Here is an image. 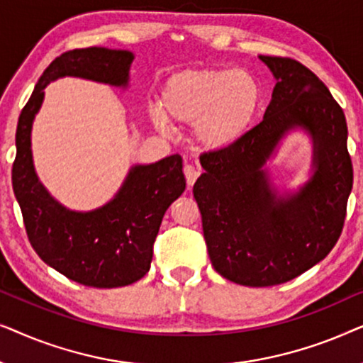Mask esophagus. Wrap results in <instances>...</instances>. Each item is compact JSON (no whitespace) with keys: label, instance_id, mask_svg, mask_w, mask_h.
Segmentation results:
<instances>
[{"label":"esophagus","instance_id":"1","mask_svg":"<svg viewBox=\"0 0 363 363\" xmlns=\"http://www.w3.org/2000/svg\"><path fill=\"white\" fill-rule=\"evenodd\" d=\"M183 173H185L188 188H190L193 183L196 182L198 177H200V170H198L196 167H193L191 163H185V167H183Z\"/></svg>","mask_w":363,"mask_h":363}]
</instances>
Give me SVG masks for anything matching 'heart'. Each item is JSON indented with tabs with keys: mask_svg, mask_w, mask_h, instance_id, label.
Wrapping results in <instances>:
<instances>
[{
	"mask_svg": "<svg viewBox=\"0 0 363 363\" xmlns=\"http://www.w3.org/2000/svg\"><path fill=\"white\" fill-rule=\"evenodd\" d=\"M261 102L255 77L233 69H185L167 79L157 127L168 121L193 125V138L205 150H226L250 128Z\"/></svg>",
	"mask_w": 363,
	"mask_h": 363,
	"instance_id": "1",
	"label": "heart"
}]
</instances>
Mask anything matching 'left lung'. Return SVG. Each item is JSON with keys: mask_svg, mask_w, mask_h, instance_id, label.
<instances>
[{"mask_svg": "<svg viewBox=\"0 0 363 363\" xmlns=\"http://www.w3.org/2000/svg\"><path fill=\"white\" fill-rule=\"evenodd\" d=\"M261 59L277 79L264 118L226 150L201 153L205 173L193 185L213 267L251 287L294 279L329 255L354 183L345 116L325 84L296 59ZM296 126L315 138L316 172L299 194L277 199L260 167Z\"/></svg>", "mask_w": 363, "mask_h": 363, "instance_id": "1", "label": "left lung"}]
</instances>
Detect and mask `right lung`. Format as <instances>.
I'll return each mask as SVG.
<instances>
[{
  "label": "right lung",
  "mask_w": 363,
  "mask_h": 363,
  "mask_svg": "<svg viewBox=\"0 0 363 363\" xmlns=\"http://www.w3.org/2000/svg\"><path fill=\"white\" fill-rule=\"evenodd\" d=\"M132 52L106 48L72 49L46 67L19 113L13 190L21 206L28 240L38 256L79 284L121 287L150 269L153 242L167 208L185 191L182 157L133 167L111 203L91 213L69 211L39 183L31 157V125L44 87L54 79L76 76L127 86Z\"/></svg>",
  "instance_id": "right-lung-1"
}]
</instances>
